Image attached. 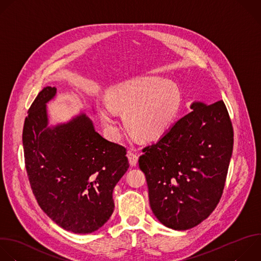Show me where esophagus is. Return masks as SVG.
Instances as JSON below:
<instances>
[{
	"instance_id": "1",
	"label": "esophagus",
	"mask_w": 261,
	"mask_h": 261,
	"mask_svg": "<svg viewBox=\"0 0 261 261\" xmlns=\"http://www.w3.org/2000/svg\"><path fill=\"white\" fill-rule=\"evenodd\" d=\"M127 156H128V159H129L130 165H131V166H136V164H137V162H138V155H137V153L132 152V151H128Z\"/></svg>"
}]
</instances>
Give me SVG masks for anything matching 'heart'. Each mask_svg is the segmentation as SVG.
Here are the masks:
<instances>
[{"mask_svg":"<svg viewBox=\"0 0 261 261\" xmlns=\"http://www.w3.org/2000/svg\"><path fill=\"white\" fill-rule=\"evenodd\" d=\"M182 105L178 87L161 77H136L119 83L108 92V101L97 106L108 133L116 137L120 125L116 113H123L128 131L141 140L162 136L175 122Z\"/></svg>","mask_w":261,"mask_h":261,"instance_id":"1","label":"heart"}]
</instances>
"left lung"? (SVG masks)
Listing matches in <instances>:
<instances>
[{"label": "left lung", "mask_w": 261, "mask_h": 261, "mask_svg": "<svg viewBox=\"0 0 261 261\" xmlns=\"http://www.w3.org/2000/svg\"><path fill=\"white\" fill-rule=\"evenodd\" d=\"M194 110L142 149L150 208L165 226L190 229L205 220L222 196L233 129L222 100Z\"/></svg>", "instance_id": "obj_1"}]
</instances>
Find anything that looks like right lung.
I'll use <instances>...</instances> for the list:
<instances>
[{
	"label": "right lung",
	"mask_w": 261,
	"mask_h": 261,
	"mask_svg": "<svg viewBox=\"0 0 261 261\" xmlns=\"http://www.w3.org/2000/svg\"><path fill=\"white\" fill-rule=\"evenodd\" d=\"M55 94V87H45L29 110L25 169L42 210L65 230L90 233L114 212L113 191L129 168L127 151L96 132L85 114L49 127L46 103Z\"/></svg>",
	"instance_id": "right-lung-1"
}]
</instances>
